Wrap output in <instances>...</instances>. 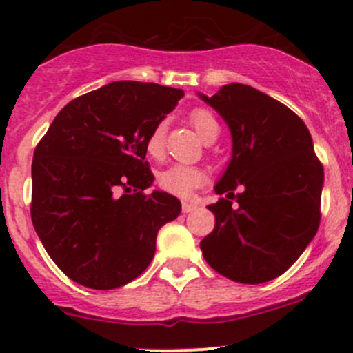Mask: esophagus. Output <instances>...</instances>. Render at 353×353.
Here are the masks:
<instances>
[{
    "instance_id": "obj_1",
    "label": "esophagus",
    "mask_w": 353,
    "mask_h": 353,
    "mask_svg": "<svg viewBox=\"0 0 353 353\" xmlns=\"http://www.w3.org/2000/svg\"><path fill=\"white\" fill-rule=\"evenodd\" d=\"M196 208H197L196 204L188 203V201H184V203H183V212H185V214H188V212H192Z\"/></svg>"
}]
</instances>
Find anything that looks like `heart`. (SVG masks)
<instances>
[{
    "instance_id": "b5f03b06",
    "label": "heart",
    "mask_w": 353,
    "mask_h": 353,
    "mask_svg": "<svg viewBox=\"0 0 353 353\" xmlns=\"http://www.w3.org/2000/svg\"><path fill=\"white\" fill-rule=\"evenodd\" d=\"M191 122L203 141L211 134L219 132L218 122H216V119L212 117L211 112L206 110V108H194L191 112ZM164 141L165 122L164 120H159L156 125L152 127V130H150L149 137H147V152L152 157H161L162 152H164ZM204 181H206V174L203 170L184 164L170 165V168L162 170L157 177V183L164 191L179 197L191 196V192L199 188V185H203Z\"/></svg>"
}]
</instances>
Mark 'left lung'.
<instances>
[{"instance_id":"8db88e82","label":"left lung","mask_w":353,"mask_h":353,"mask_svg":"<svg viewBox=\"0 0 353 353\" xmlns=\"http://www.w3.org/2000/svg\"><path fill=\"white\" fill-rule=\"evenodd\" d=\"M197 97L226 122L233 142L214 185L223 197L208 206L216 226L201 241L203 256L230 280L265 283L283 274L315 238L323 168L303 120L270 95L230 83ZM233 196L238 208H230Z\"/></svg>"}]
</instances>
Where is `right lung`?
I'll return each instance as SVG.
<instances>
[{
  "mask_svg": "<svg viewBox=\"0 0 353 353\" xmlns=\"http://www.w3.org/2000/svg\"><path fill=\"white\" fill-rule=\"evenodd\" d=\"M184 92L120 80L72 100L34 149L32 221L55 265L94 290L127 285L181 201L154 189L145 142Z\"/></svg>",
  "mask_w": 353,
  "mask_h": 353,
  "instance_id": "add662e5",
  "label": "right lung"
}]
</instances>
